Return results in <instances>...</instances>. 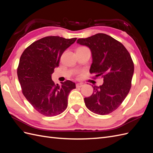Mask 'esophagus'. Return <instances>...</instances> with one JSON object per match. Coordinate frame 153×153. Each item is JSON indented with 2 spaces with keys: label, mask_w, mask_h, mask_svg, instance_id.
Returning a JSON list of instances; mask_svg holds the SVG:
<instances>
[{
  "label": "esophagus",
  "mask_w": 153,
  "mask_h": 153,
  "mask_svg": "<svg viewBox=\"0 0 153 153\" xmlns=\"http://www.w3.org/2000/svg\"><path fill=\"white\" fill-rule=\"evenodd\" d=\"M82 86H83V84H82V83H78V84H76V88H79V87H81Z\"/></svg>",
  "instance_id": "esophagus-1"
}]
</instances>
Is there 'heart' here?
<instances>
[{"instance_id":"b5f03b06","label":"heart","mask_w":153,"mask_h":153,"mask_svg":"<svg viewBox=\"0 0 153 153\" xmlns=\"http://www.w3.org/2000/svg\"><path fill=\"white\" fill-rule=\"evenodd\" d=\"M80 48H86V47H80Z\"/></svg>"}]
</instances>
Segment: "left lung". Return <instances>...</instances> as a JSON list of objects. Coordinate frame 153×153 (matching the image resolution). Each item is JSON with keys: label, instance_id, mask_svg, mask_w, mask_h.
<instances>
[{"label": "left lung", "instance_id": "8db88e82", "mask_svg": "<svg viewBox=\"0 0 153 153\" xmlns=\"http://www.w3.org/2000/svg\"><path fill=\"white\" fill-rule=\"evenodd\" d=\"M77 43L89 47L92 63L90 73L94 78L101 76L103 84L93 86V93L85 98V104L91 112L109 114L116 110L126 98L131 87L134 64L124 46L117 40L103 33L80 38Z\"/></svg>", "mask_w": 153, "mask_h": 153}]
</instances>
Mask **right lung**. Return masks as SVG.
<instances>
[{
	"instance_id": "add662e5",
	"label": "right lung",
	"mask_w": 153,
	"mask_h": 153,
	"mask_svg": "<svg viewBox=\"0 0 153 153\" xmlns=\"http://www.w3.org/2000/svg\"><path fill=\"white\" fill-rule=\"evenodd\" d=\"M76 40L45 37L32 43L21 55L17 75L22 93L34 109L45 116L62 113L68 106L69 92L76 88L70 80L55 85L51 77L63 52Z\"/></svg>"
}]
</instances>
